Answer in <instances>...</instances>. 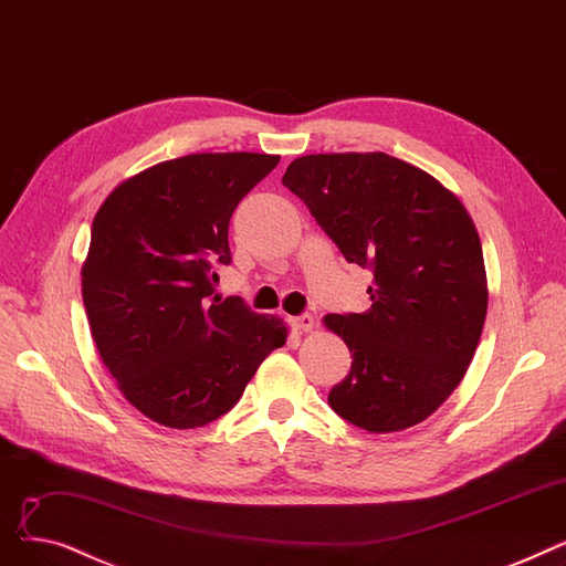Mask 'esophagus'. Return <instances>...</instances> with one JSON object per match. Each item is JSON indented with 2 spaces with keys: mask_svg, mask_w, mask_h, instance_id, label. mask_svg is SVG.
I'll return each mask as SVG.
<instances>
[{
  "mask_svg": "<svg viewBox=\"0 0 566 566\" xmlns=\"http://www.w3.org/2000/svg\"><path fill=\"white\" fill-rule=\"evenodd\" d=\"M290 325H292V329H297V332H313L315 319H313V315L304 313V315H297V317H290Z\"/></svg>",
  "mask_w": 566,
  "mask_h": 566,
  "instance_id": "esophagus-1",
  "label": "esophagus"
}]
</instances>
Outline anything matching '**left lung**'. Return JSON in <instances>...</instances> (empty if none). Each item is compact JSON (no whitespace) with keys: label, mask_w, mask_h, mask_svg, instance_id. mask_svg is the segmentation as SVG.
<instances>
[{"label":"left lung","mask_w":566,"mask_h":566,"mask_svg":"<svg viewBox=\"0 0 566 566\" xmlns=\"http://www.w3.org/2000/svg\"><path fill=\"white\" fill-rule=\"evenodd\" d=\"M283 184L347 262L373 269L370 308L325 317L353 353L332 410L368 433L421 423L461 385L486 319L468 209L433 175L382 151L294 158Z\"/></svg>","instance_id":"8db88e82"}]
</instances>
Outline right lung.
Wrapping results in <instances>:
<instances>
[{"label":"right lung","instance_id":"obj_1","mask_svg":"<svg viewBox=\"0 0 566 566\" xmlns=\"http://www.w3.org/2000/svg\"><path fill=\"white\" fill-rule=\"evenodd\" d=\"M279 160L251 151L164 160L96 211L83 264L90 329L124 398L160 426L223 417L285 345L281 317L213 297L217 269L232 260V211Z\"/></svg>","mask_w":566,"mask_h":566}]
</instances>
